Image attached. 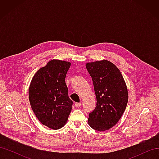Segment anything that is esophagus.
<instances>
[{
    "label": "esophagus",
    "instance_id": "esophagus-1",
    "mask_svg": "<svg viewBox=\"0 0 159 159\" xmlns=\"http://www.w3.org/2000/svg\"><path fill=\"white\" fill-rule=\"evenodd\" d=\"M81 105V103H75V107L76 108H79Z\"/></svg>",
    "mask_w": 159,
    "mask_h": 159
}]
</instances>
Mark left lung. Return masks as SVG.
Here are the masks:
<instances>
[{"instance_id": "8db88e82", "label": "left lung", "mask_w": 159, "mask_h": 159, "mask_svg": "<svg viewBox=\"0 0 159 159\" xmlns=\"http://www.w3.org/2000/svg\"><path fill=\"white\" fill-rule=\"evenodd\" d=\"M93 80L97 99L95 109L89 114V126L104 131L121 119L128 102V90L121 71L106 60L85 64Z\"/></svg>"}]
</instances>
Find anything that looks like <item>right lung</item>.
I'll use <instances>...</instances> for the list:
<instances>
[{"instance_id":"1","label":"right lung","mask_w":159,"mask_h":159,"mask_svg":"<svg viewBox=\"0 0 159 159\" xmlns=\"http://www.w3.org/2000/svg\"><path fill=\"white\" fill-rule=\"evenodd\" d=\"M70 62L52 60L34 75L28 89L31 107L44 125L52 129L63 127L71 111L65 78Z\"/></svg>"}]
</instances>
